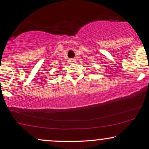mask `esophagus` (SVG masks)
<instances>
[{
    "label": "esophagus",
    "mask_w": 149,
    "mask_h": 149,
    "mask_svg": "<svg viewBox=\"0 0 149 149\" xmlns=\"http://www.w3.org/2000/svg\"><path fill=\"white\" fill-rule=\"evenodd\" d=\"M71 62H73V63H74V62H76V59H71Z\"/></svg>",
    "instance_id": "esophagus-1"
}]
</instances>
